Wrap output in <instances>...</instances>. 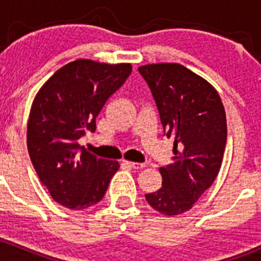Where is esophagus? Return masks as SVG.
Returning <instances> with one entry per match:
<instances>
[{"label": "esophagus", "instance_id": "34e87169", "mask_svg": "<svg viewBox=\"0 0 261 261\" xmlns=\"http://www.w3.org/2000/svg\"><path fill=\"white\" fill-rule=\"evenodd\" d=\"M126 164L130 165L131 168H134V169H143V168H145L146 165L144 164V163H135V162H126Z\"/></svg>", "mask_w": 261, "mask_h": 261}]
</instances>
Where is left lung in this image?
Here are the masks:
<instances>
[{
    "mask_svg": "<svg viewBox=\"0 0 261 261\" xmlns=\"http://www.w3.org/2000/svg\"><path fill=\"white\" fill-rule=\"evenodd\" d=\"M139 72L167 136H175L173 163L159 169L162 188L145 198L155 211L177 216L193 207L220 172L227 139L225 107L212 84L178 63L143 65Z\"/></svg>",
    "mask_w": 261,
    "mask_h": 261,
    "instance_id": "obj_1",
    "label": "left lung"
}]
</instances>
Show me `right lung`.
I'll list each match as a JSON object with an SVG mask.
<instances>
[{"label":"right lung","instance_id":"obj_1","mask_svg":"<svg viewBox=\"0 0 261 261\" xmlns=\"http://www.w3.org/2000/svg\"><path fill=\"white\" fill-rule=\"evenodd\" d=\"M130 63L107 64L78 59L58 69L34 98L28 121L31 163L55 202L86 210L103 198L120 168L98 159L78 140L94 133L96 117L130 75Z\"/></svg>","mask_w":261,"mask_h":261}]
</instances>
